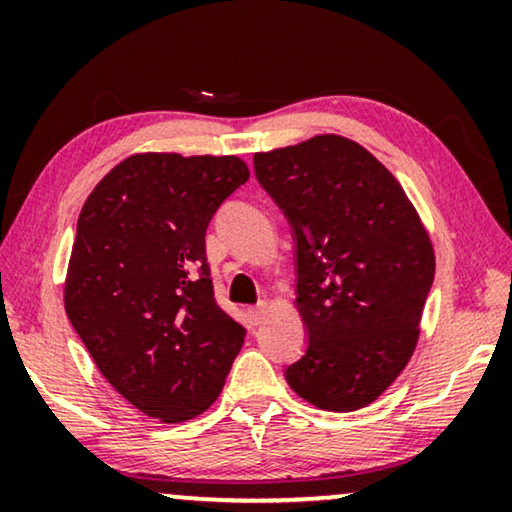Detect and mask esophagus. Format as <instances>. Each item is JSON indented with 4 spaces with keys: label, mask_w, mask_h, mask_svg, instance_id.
<instances>
[{
    "label": "esophagus",
    "mask_w": 512,
    "mask_h": 512,
    "mask_svg": "<svg viewBox=\"0 0 512 512\" xmlns=\"http://www.w3.org/2000/svg\"><path fill=\"white\" fill-rule=\"evenodd\" d=\"M265 312H268V305H265V303H258L256 307H249V321H251V324H254V326H258V324H261V321L265 319Z\"/></svg>",
    "instance_id": "esophagus-1"
}]
</instances>
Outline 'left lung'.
Here are the masks:
<instances>
[{
	"label": "left lung",
	"mask_w": 512,
	"mask_h": 512,
	"mask_svg": "<svg viewBox=\"0 0 512 512\" xmlns=\"http://www.w3.org/2000/svg\"><path fill=\"white\" fill-rule=\"evenodd\" d=\"M254 172L293 235L307 342L286 382L317 408L359 410L417 345L436 270L429 235L394 174L352 139L254 153Z\"/></svg>",
	"instance_id": "1"
}]
</instances>
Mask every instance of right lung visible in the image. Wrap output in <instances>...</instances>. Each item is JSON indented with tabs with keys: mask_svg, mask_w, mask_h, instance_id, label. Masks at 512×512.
<instances>
[{
	"mask_svg": "<svg viewBox=\"0 0 512 512\" xmlns=\"http://www.w3.org/2000/svg\"><path fill=\"white\" fill-rule=\"evenodd\" d=\"M247 179L235 156L137 153L79 214L67 317L111 387L160 422L207 410L240 354L244 328L216 305L205 235Z\"/></svg>",
	"mask_w": 512,
	"mask_h": 512,
	"instance_id": "right-lung-1",
	"label": "right lung"
}]
</instances>
